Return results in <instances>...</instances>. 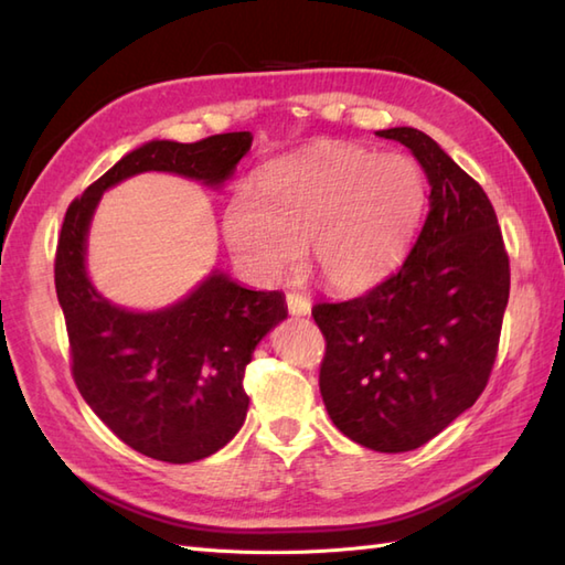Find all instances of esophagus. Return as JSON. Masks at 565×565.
<instances>
[{
    "mask_svg": "<svg viewBox=\"0 0 565 565\" xmlns=\"http://www.w3.org/2000/svg\"><path fill=\"white\" fill-rule=\"evenodd\" d=\"M286 306H289V313L291 316H308L310 313V301L298 291L286 294Z\"/></svg>",
    "mask_w": 565,
    "mask_h": 565,
    "instance_id": "34e87169",
    "label": "esophagus"
}]
</instances>
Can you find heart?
<instances>
[{
    "instance_id": "1",
    "label": "heart",
    "mask_w": 565,
    "mask_h": 565,
    "mask_svg": "<svg viewBox=\"0 0 565 565\" xmlns=\"http://www.w3.org/2000/svg\"><path fill=\"white\" fill-rule=\"evenodd\" d=\"M419 209L423 182L403 154L328 146L269 164L257 186L239 184L225 203L223 235L264 279L294 269L313 243L322 284L354 294L395 267Z\"/></svg>"
}]
</instances>
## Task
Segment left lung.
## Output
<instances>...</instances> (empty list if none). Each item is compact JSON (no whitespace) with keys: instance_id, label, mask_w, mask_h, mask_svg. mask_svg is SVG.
<instances>
[{"instance_id":"obj_1","label":"left lung","mask_w":565,"mask_h":565,"mask_svg":"<svg viewBox=\"0 0 565 565\" xmlns=\"http://www.w3.org/2000/svg\"><path fill=\"white\" fill-rule=\"evenodd\" d=\"M411 148L429 211L398 271L340 303H316L320 393L334 427L366 449L423 447L468 411L493 371L510 257L493 203L417 128L379 130Z\"/></svg>"}]
</instances>
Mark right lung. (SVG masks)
<instances>
[{"label":"right lung","mask_w":565,"mask_h":565,"mask_svg":"<svg viewBox=\"0 0 565 565\" xmlns=\"http://www.w3.org/2000/svg\"><path fill=\"white\" fill-rule=\"evenodd\" d=\"M252 146L247 130L196 142L152 140L70 203L55 252L70 369L82 398L130 449L167 463L206 459L243 427L245 369L257 342L286 318L279 291H249L213 271L194 294L158 313H130L87 279L84 243L102 191L140 172L221 184Z\"/></svg>","instance_id":"right-lung-1"}]
</instances>
